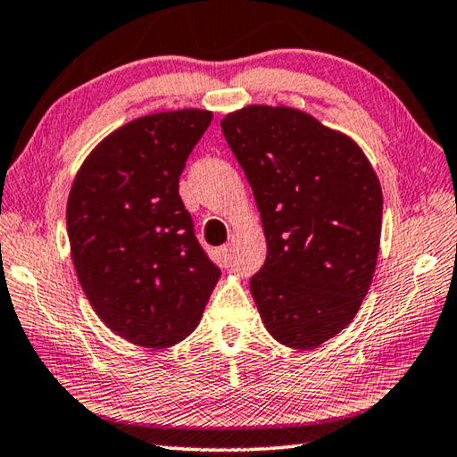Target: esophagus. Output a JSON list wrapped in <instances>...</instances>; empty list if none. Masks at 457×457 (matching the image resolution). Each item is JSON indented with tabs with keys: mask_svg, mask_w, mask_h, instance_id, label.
Segmentation results:
<instances>
[{
	"mask_svg": "<svg viewBox=\"0 0 457 457\" xmlns=\"http://www.w3.org/2000/svg\"><path fill=\"white\" fill-rule=\"evenodd\" d=\"M219 257H220V261L224 262V265H228V262H230V245L220 246V249H219Z\"/></svg>",
	"mask_w": 457,
	"mask_h": 457,
	"instance_id": "obj_1",
	"label": "esophagus"
}]
</instances>
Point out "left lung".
<instances>
[{
	"label": "left lung",
	"instance_id": "8db88e82",
	"mask_svg": "<svg viewBox=\"0 0 457 457\" xmlns=\"http://www.w3.org/2000/svg\"><path fill=\"white\" fill-rule=\"evenodd\" d=\"M267 238L251 278L262 323L315 349L353 321L378 265L383 195L359 144L307 112L253 104L220 120Z\"/></svg>",
	"mask_w": 457,
	"mask_h": 457
}]
</instances>
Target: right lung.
Here are the masks:
<instances>
[{"instance_id":"add662e5","label":"right lung","mask_w":457,"mask_h":457,"mask_svg":"<svg viewBox=\"0 0 457 457\" xmlns=\"http://www.w3.org/2000/svg\"><path fill=\"white\" fill-rule=\"evenodd\" d=\"M211 120L198 108L136 118L108 134L71 182L66 224L78 281L96 315L134 345L187 339L220 277L179 195Z\"/></svg>"}]
</instances>
